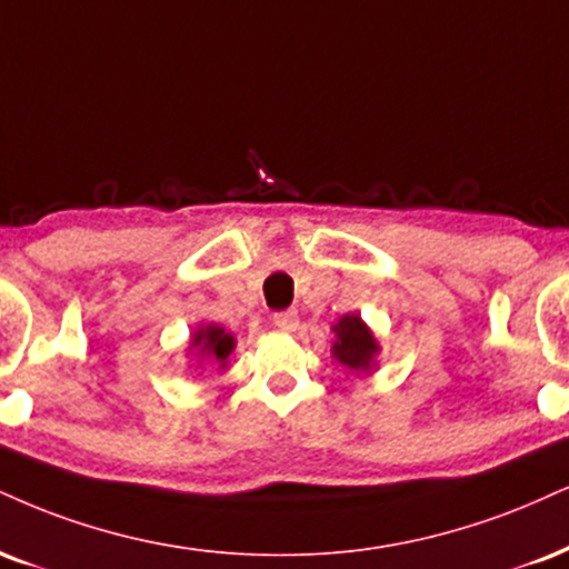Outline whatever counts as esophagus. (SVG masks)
Here are the masks:
<instances>
[{
  "mask_svg": "<svg viewBox=\"0 0 569 569\" xmlns=\"http://www.w3.org/2000/svg\"><path fill=\"white\" fill-rule=\"evenodd\" d=\"M272 326L280 328V331H286V333L297 331V326H299V315L293 312V310L276 312V315H272Z\"/></svg>",
  "mask_w": 569,
  "mask_h": 569,
  "instance_id": "esophagus-1",
  "label": "esophagus"
}]
</instances>
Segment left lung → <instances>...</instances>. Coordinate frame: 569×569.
Listing matches in <instances>:
<instances>
[{
    "label": "left lung",
    "instance_id": "obj_1",
    "mask_svg": "<svg viewBox=\"0 0 569 569\" xmlns=\"http://www.w3.org/2000/svg\"><path fill=\"white\" fill-rule=\"evenodd\" d=\"M331 358L341 368H347L355 376H368L376 371V358H379L381 345L358 312L341 315L337 323L331 326Z\"/></svg>",
    "mask_w": 569,
    "mask_h": 569
}]
</instances>
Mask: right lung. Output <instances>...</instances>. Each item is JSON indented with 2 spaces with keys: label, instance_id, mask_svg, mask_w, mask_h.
<instances>
[{
  "label": "right lung",
  "instance_id": "1",
  "mask_svg": "<svg viewBox=\"0 0 569 569\" xmlns=\"http://www.w3.org/2000/svg\"><path fill=\"white\" fill-rule=\"evenodd\" d=\"M232 350H236V337L217 323L198 326L196 331L190 333L188 355L190 358H196L198 368L217 366V371H224V368L230 366Z\"/></svg>",
  "mask_w": 569,
  "mask_h": 569
}]
</instances>
